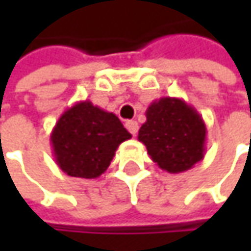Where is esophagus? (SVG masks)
<instances>
[{
    "label": "esophagus",
    "instance_id": "obj_1",
    "mask_svg": "<svg viewBox=\"0 0 251 251\" xmlns=\"http://www.w3.org/2000/svg\"><path fill=\"white\" fill-rule=\"evenodd\" d=\"M125 126H126V129H127V130H129V132H130L133 136L136 135V132H138V127H139V126H138V122H135V121H127V122L125 124Z\"/></svg>",
    "mask_w": 251,
    "mask_h": 251
}]
</instances>
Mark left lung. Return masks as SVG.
I'll list each match as a JSON object with an SVG mask.
<instances>
[{
  "label": "left lung",
  "mask_w": 251,
  "mask_h": 251,
  "mask_svg": "<svg viewBox=\"0 0 251 251\" xmlns=\"http://www.w3.org/2000/svg\"><path fill=\"white\" fill-rule=\"evenodd\" d=\"M145 116L138 139L161 170L183 173L203 158L206 125L193 106L177 97H161L148 106Z\"/></svg>",
  "instance_id": "1"
}]
</instances>
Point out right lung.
<instances>
[{"mask_svg":"<svg viewBox=\"0 0 251 251\" xmlns=\"http://www.w3.org/2000/svg\"><path fill=\"white\" fill-rule=\"evenodd\" d=\"M130 138L115 113L84 100L61 115L50 144L55 161L65 175L96 178L107 170L118 147Z\"/></svg>","mask_w":251,"mask_h":251,"instance_id":"right-lung-1","label":"right lung"}]
</instances>
